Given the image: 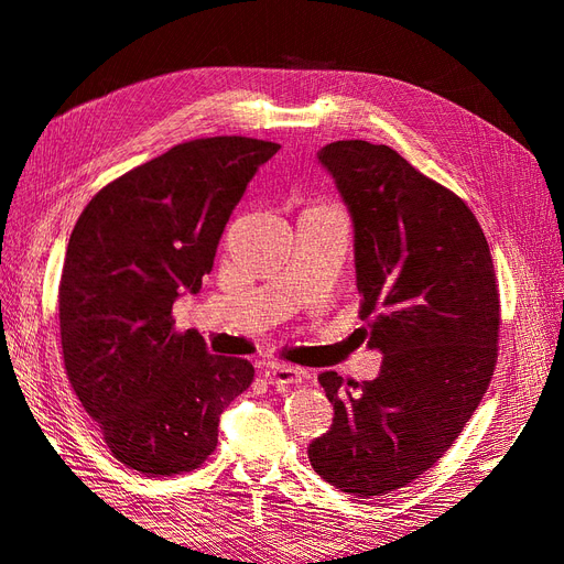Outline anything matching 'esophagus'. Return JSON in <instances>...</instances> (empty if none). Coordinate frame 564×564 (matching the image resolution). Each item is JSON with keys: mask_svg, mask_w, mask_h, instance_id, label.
Segmentation results:
<instances>
[{"mask_svg": "<svg viewBox=\"0 0 564 564\" xmlns=\"http://www.w3.org/2000/svg\"><path fill=\"white\" fill-rule=\"evenodd\" d=\"M263 377L272 386H289V383H301V371L286 365H268L263 369Z\"/></svg>", "mask_w": 564, "mask_h": 564, "instance_id": "1", "label": "esophagus"}]
</instances>
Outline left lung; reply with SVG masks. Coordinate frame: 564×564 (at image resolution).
Here are the masks:
<instances>
[{
    "label": "left lung",
    "instance_id": "obj_1",
    "mask_svg": "<svg viewBox=\"0 0 564 564\" xmlns=\"http://www.w3.org/2000/svg\"><path fill=\"white\" fill-rule=\"evenodd\" d=\"M352 220L355 278L383 355L373 381H317L334 423L308 458L350 497H383L429 470L464 431L497 365L499 289L466 202L388 145L336 141L317 152Z\"/></svg>",
    "mask_w": 564,
    "mask_h": 564
}]
</instances>
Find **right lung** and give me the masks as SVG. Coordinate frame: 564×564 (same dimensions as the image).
<instances>
[{
	"label": "right lung",
	"instance_id": "right-lung-1",
	"mask_svg": "<svg viewBox=\"0 0 564 564\" xmlns=\"http://www.w3.org/2000/svg\"><path fill=\"white\" fill-rule=\"evenodd\" d=\"M278 150L245 135L174 145L106 185L75 224L58 289L65 371L127 468H199L253 381L242 357L176 334L172 308L199 292L232 209Z\"/></svg>",
	"mask_w": 564,
	"mask_h": 564
}]
</instances>
